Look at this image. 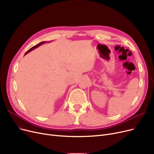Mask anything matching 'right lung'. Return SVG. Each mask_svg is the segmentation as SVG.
<instances>
[{
    "label": "right lung",
    "instance_id": "right-lung-1",
    "mask_svg": "<svg viewBox=\"0 0 154 154\" xmlns=\"http://www.w3.org/2000/svg\"><path fill=\"white\" fill-rule=\"evenodd\" d=\"M45 42H41L40 43H39V44H38L37 45H35V46H34V47H32V48H30V49L29 50V51H27V52H26V53L25 54V55H26L27 54H28L29 52H30V51H32V50H34V49H35V48H37L38 47H39L40 45H42V44H45Z\"/></svg>",
    "mask_w": 154,
    "mask_h": 154
}]
</instances>
